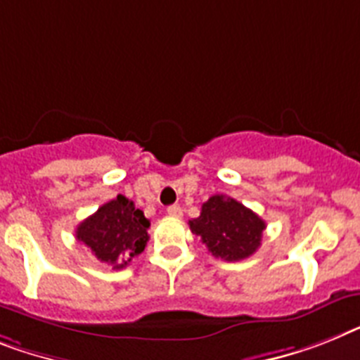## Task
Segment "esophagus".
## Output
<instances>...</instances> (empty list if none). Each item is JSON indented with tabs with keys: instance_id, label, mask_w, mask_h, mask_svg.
Wrapping results in <instances>:
<instances>
[{
	"instance_id": "esophagus-1",
	"label": "esophagus",
	"mask_w": 360,
	"mask_h": 360,
	"mask_svg": "<svg viewBox=\"0 0 360 360\" xmlns=\"http://www.w3.org/2000/svg\"><path fill=\"white\" fill-rule=\"evenodd\" d=\"M167 215H171V217H182V207L180 206H176V204H174V206H169L167 207Z\"/></svg>"
}]
</instances>
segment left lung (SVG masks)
<instances>
[{"label": "left lung", "instance_id": "8db88e82", "mask_svg": "<svg viewBox=\"0 0 360 360\" xmlns=\"http://www.w3.org/2000/svg\"><path fill=\"white\" fill-rule=\"evenodd\" d=\"M265 221L236 198L213 195L202 204L200 217L189 228L207 246V252L224 261L250 257L261 246Z\"/></svg>", "mask_w": 360, "mask_h": 360}]
</instances>
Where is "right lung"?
I'll return each mask as SVG.
<instances>
[{"label": "right lung", "instance_id": "1", "mask_svg": "<svg viewBox=\"0 0 360 360\" xmlns=\"http://www.w3.org/2000/svg\"><path fill=\"white\" fill-rule=\"evenodd\" d=\"M150 222L134 202L123 195L106 202L80 222L75 237L103 263L120 270L145 250Z\"/></svg>", "mask_w": 360, "mask_h": 360}]
</instances>
